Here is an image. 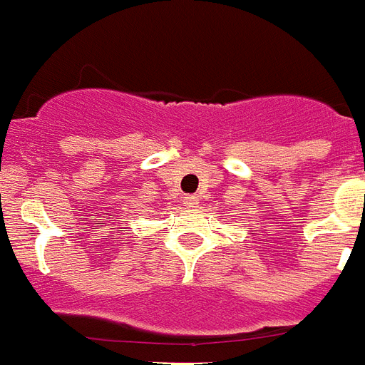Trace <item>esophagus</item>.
I'll return each mask as SVG.
<instances>
[{
    "instance_id": "obj_1",
    "label": "esophagus",
    "mask_w": 365,
    "mask_h": 365,
    "mask_svg": "<svg viewBox=\"0 0 365 365\" xmlns=\"http://www.w3.org/2000/svg\"><path fill=\"white\" fill-rule=\"evenodd\" d=\"M183 204H185V207H189V210H195V207H198V198L195 197V195H185V197H183Z\"/></svg>"
}]
</instances>
